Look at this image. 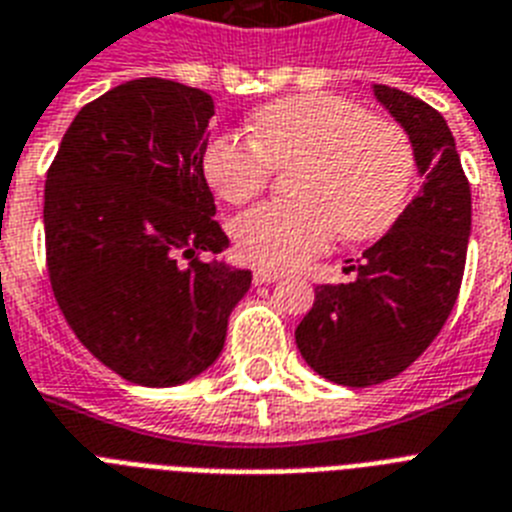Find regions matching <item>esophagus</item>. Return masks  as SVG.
<instances>
[{
	"instance_id": "obj_1",
	"label": "esophagus",
	"mask_w": 512,
	"mask_h": 512,
	"mask_svg": "<svg viewBox=\"0 0 512 512\" xmlns=\"http://www.w3.org/2000/svg\"><path fill=\"white\" fill-rule=\"evenodd\" d=\"M281 276H284V273H278V270L257 268L255 273H252V281H255V284H273V281H278Z\"/></svg>"
}]
</instances>
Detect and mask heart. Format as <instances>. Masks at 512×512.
<instances>
[{"instance_id": "b5f03b06", "label": "heart", "mask_w": 512, "mask_h": 512, "mask_svg": "<svg viewBox=\"0 0 512 512\" xmlns=\"http://www.w3.org/2000/svg\"><path fill=\"white\" fill-rule=\"evenodd\" d=\"M252 139L218 134L202 152V173L218 197L244 205L270 184L273 168L299 165L297 202H263L234 223L236 252L270 270L321 255L339 234L371 242L405 210L415 184V152L397 123L373 118L336 94H299L260 107Z\"/></svg>"}]
</instances>
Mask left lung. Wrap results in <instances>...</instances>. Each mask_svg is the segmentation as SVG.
<instances>
[{
  "instance_id": "obj_1",
  "label": "left lung",
  "mask_w": 512,
  "mask_h": 512,
  "mask_svg": "<svg viewBox=\"0 0 512 512\" xmlns=\"http://www.w3.org/2000/svg\"><path fill=\"white\" fill-rule=\"evenodd\" d=\"M373 94L410 136L423 186L392 231L347 268L350 284L315 289L294 331L315 373L357 389L400 376L434 342L458 299L471 234V184L447 120L384 83Z\"/></svg>"
}]
</instances>
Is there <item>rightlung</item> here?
<instances>
[{"label": "right lung", "mask_w": 512, "mask_h": 512, "mask_svg": "<svg viewBox=\"0 0 512 512\" xmlns=\"http://www.w3.org/2000/svg\"><path fill=\"white\" fill-rule=\"evenodd\" d=\"M213 97L136 78L83 105L47 170L54 299L99 363L176 386L215 363L249 270L202 260L228 247L202 173Z\"/></svg>", "instance_id": "obj_1"}]
</instances>
